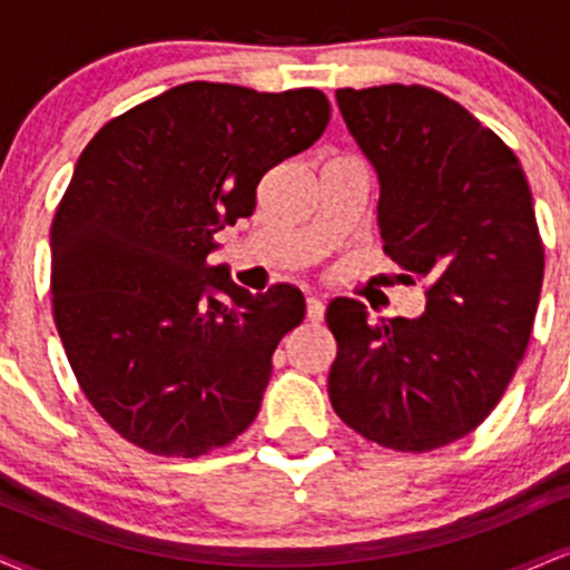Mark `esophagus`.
I'll return each instance as SVG.
<instances>
[{
    "instance_id": "obj_1",
    "label": "esophagus",
    "mask_w": 570,
    "mask_h": 570,
    "mask_svg": "<svg viewBox=\"0 0 570 570\" xmlns=\"http://www.w3.org/2000/svg\"><path fill=\"white\" fill-rule=\"evenodd\" d=\"M305 316L311 324H318L324 318V303L318 297H307L305 299Z\"/></svg>"
}]
</instances>
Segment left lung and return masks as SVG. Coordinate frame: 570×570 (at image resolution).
Instances as JSON below:
<instances>
[{"mask_svg": "<svg viewBox=\"0 0 570 570\" xmlns=\"http://www.w3.org/2000/svg\"><path fill=\"white\" fill-rule=\"evenodd\" d=\"M335 96L381 179L383 252L426 284V313L370 322L358 299H332L330 402L364 440L429 453L485 421L528 348L544 281L531 187L512 149L440 90Z\"/></svg>", "mask_w": 570, "mask_h": 570, "instance_id": "left-lung-1", "label": "left lung"}]
</instances>
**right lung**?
Listing matches in <instances>:
<instances>
[{
  "mask_svg": "<svg viewBox=\"0 0 570 570\" xmlns=\"http://www.w3.org/2000/svg\"><path fill=\"white\" fill-rule=\"evenodd\" d=\"M330 112L316 88L198 80L115 117L82 149L50 227L53 318L82 394L122 440L198 458L254 423L305 297L292 284L240 289L206 257Z\"/></svg>",
  "mask_w": 570,
  "mask_h": 570,
  "instance_id": "add662e5",
  "label": "right lung"
}]
</instances>
